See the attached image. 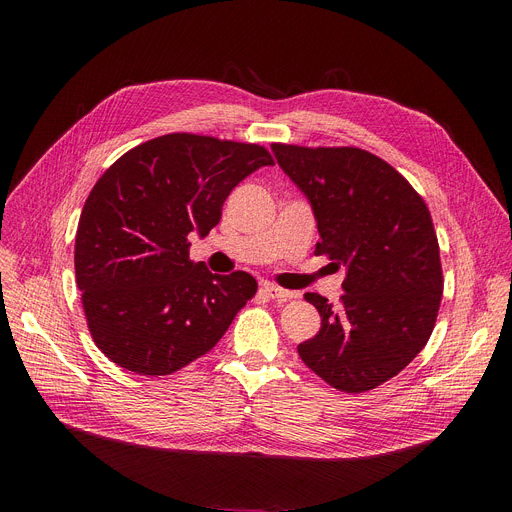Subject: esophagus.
<instances>
[{"mask_svg":"<svg viewBox=\"0 0 512 512\" xmlns=\"http://www.w3.org/2000/svg\"><path fill=\"white\" fill-rule=\"evenodd\" d=\"M261 290H263L270 299H292V297H294V292L284 290V288L276 286L274 282H263V284H261Z\"/></svg>","mask_w":512,"mask_h":512,"instance_id":"1","label":"esophagus"}]
</instances>
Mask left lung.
Returning a JSON list of instances; mask_svg holds the SVG:
<instances>
[{
  "mask_svg": "<svg viewBox=\"0 0 512 512\" xmlns=\"http://www.w3.org/2000/svg\"><path fill=\"white\" fill-rule=\"evenodd\" d=\"M272 149L313 207L315 255L348 267L336 307L305 294L321 328L299 355L340 392L378 388L419 355L436 326L444 278L432 215L405 176L365 149Z\"/></svg>",
  "mask_w": 512,
  "mask_h": 512,
  "instance_id": "left-lung-1",
  "label": "left lung"
}]
</instances>
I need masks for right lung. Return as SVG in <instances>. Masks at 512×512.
<instances>
[{"mask_svg": "<svg viewBox=\"0 0 512 512\" xmlns=\"http://www.w3.org/2000/svg\"><path fill=\"white\" fill-rule=\"evenodd\" d=\"M274 157L255 143L172 132L126 151L80 213L74 270L99 351L141 375L209 353L257 292L247 272L211 274L188 234L220 222L232 188Z\"/></svg>", "mask_w": 512, "mask_h": 512, "instance_id": "right-lung-1", "label": "right lung"}]
</instances>
